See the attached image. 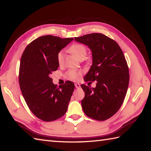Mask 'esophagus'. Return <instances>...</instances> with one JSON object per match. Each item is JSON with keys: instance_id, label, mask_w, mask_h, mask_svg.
Returning <instances> with one entry per match:
<instances>
[{"instance_id": "1", "label": "esophagus", "mask_w": 151, "mask_h": 151, "mask_svg": "<svg viewBox=\"0 0 151 151\" xmlns=\"http://www.w3.org/2000/svg\"><path fill=\"white\" fill-rule=\"evenodd\" d=\"M75 87H76V88H81V84H78V83H76V84H75Z\"/></svg>"}]
</instances>
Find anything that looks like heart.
<instances>
[{
    "label": "heart",
    "mask_w": 151,
    "mask_h": 151,
    "mask_svg": "<svg viewBox=\"0 0 151 151\" xmlns=\"http://www.w3.org/2000/svg\"><path fill=\"white\" fill-rule=\"evenodd\" d=\"M69 50L70 53L73 54V55L78 60L82 58H84L86 55V54H87V49H86L85 46L79 43L73 45L72 46L70 47ZM63 52H59L58 55V62L60 65H62L63 63ZM81 75L82 73L81 71H77V70H70L67 73V76H68V78L73 81H78L80 78H81Z\"/></svg>",
    "instance_id": "obj_1"
}]
</instances>
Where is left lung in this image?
Wrapping results in <instances>:
<instances>
[{
	"label": "left lung",
	"instance_id": "obj_1",
	"mask_svg": "<svg viewBox=\"0 0 151 151\" xmlns=\"http://www.w3.org/2000/svg\"><path fill=\"white\" fill-rule=\"evenodd\" d=\"M75 40L91 50L92 65L84 78L97 81L95 88L81 85L85 97L81 102L86 115L97 121H104L119 110L129 83L127 61L120 47L111 38L93 33Z\"/></svg>",
	"mask_w": 151,
	"mask_h": 151
}]
</instances>
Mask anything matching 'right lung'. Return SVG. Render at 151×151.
<instances>
[{
	"label": "right lung",
	"instance_id": "add662e5",
	"mask_svg": "<svg viewBox=\"0 0 151 151\" xmlns=\"http://www.w3.org/2000/svg\"><path fill=\"white\" fill-rule=\"evenodd\" d=\"M73 40L57 36H41L26 47L19 67V82L30 111L40 119L52 121L66 113L75 84L67 81L58 87L50 78L59 67L60 51Z\"/></svg>",
	"mask_w": 151,
	"mask_h": 151
}]
</instances>
